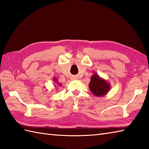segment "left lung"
I'll return each mask as SVG.
<instances>
[{"label": "left lung", "mask_w": 149, "mask_h": 149, "mask_svg": "<svg viewBox=\"0 0 149 149\" xmlns=\"http://www.w3.org/2000/svg\"><path fill=\"white\" fill-rule=\"evenodd\" d=\"M89 87L91 92L97 97L105 95L110 90L109 83L100 78L97 74H94L91 78Z\"/></svg>", "instance_id": "left-lung-1"}]
</instances>
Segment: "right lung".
I'll return each instance as SVG.
<instances>
[{"label": "right lung", "instance_id": "right-lung-1", "mask_svg": "<svg viewBox=\"0 0 149 149\" xmlns=\"http://www.w3.org/2000/svg\"><path fill=\"white\" fill-rule=\"evenodd\" d=\"M54 82H56V83H57V79H56V78H54ZM59 86H61V84H59Z\"/></svg>", "mask_w": 149, "mask_h": 149}]
</instances>
